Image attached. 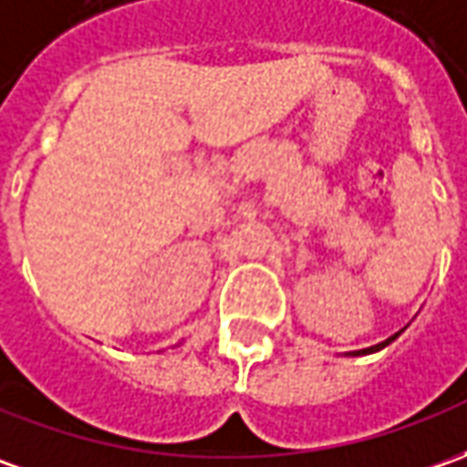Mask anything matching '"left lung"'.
Listing matches in <instances>:
<instances>
[{
    "instance_id": "8db88e82",
    "label": "left lung",
    "mask_w": 467,
    "mask_h": 467,
    "mask_svg": "<svg viewBox=\"0 0 467 467\" xmlns=\"http://www.w3.org/2000/svg\"><path fill=\"white\" fill-rule=\"evenodd\" d=\"M400 337V333H394L391 337H387V340H381V343H376V346H371V348H361V350H353V353H346V356H368V353H376V350L387 348L391 340H397Z\"/></svg>"
}]
</instances>
